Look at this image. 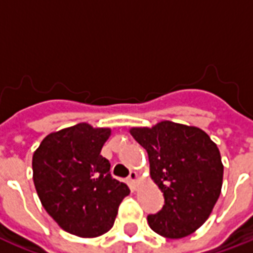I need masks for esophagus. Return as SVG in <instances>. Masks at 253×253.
Instances as JSON below:
<instances>
[{
    "instance_id": "esophagus-1",
    "label": "esophagus",
    "mask_w": 253,
    "mask_h": 253,
    "mask_svg": "<svg viewBox=\"0 0 253 253\" xmlns=\"http://www.w3.org/2000/svg\"><path fill=\"white\" fill-rule=\"evenodd\" d=\"M127 180H128V183L131 184L132 188L135 190V188H137L138 180H139V176H138V173L135 172V170H131V172H130V175H128V177H127Z\"/></svg>"
}]
</instances>
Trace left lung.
Wrapping results in <instances>:
<instances>
[{"instance_id": "left-lung-1", "label": "left lung", "mask_w": 253, "mask_h": 253, "mask_svg": "<svg viewBox=\"0 0 253 253\" xmlns=\"http://www.w3.org/2000/svg\"><path fill=\"white\" fill-rule=\"evenodd\" d=\"M134 139L146 149L150 176L165 205L148 215L149 226L167 239H181L206 222L222 188L223 165L217 145L194 126L163 121L132 127Z\"/></svg>"}]
</instances>
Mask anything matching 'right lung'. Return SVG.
Instances as JSON below:
<instances>
[{
  "instance_id": "obj_1",
  "label": "right lung",
  "mask_w": 253,
  "mask_h": 253,
  "mask_svg": "<svg viewBox=\"0 0 253 253\" xmlns=\"http://www.w3.org/2000/svg\"><path fill=\"white\" fill-rule=\"evenodd\" d=\"M111 128L78 123L48 134L32 157L34 183L42 205L67 233L97 237L115 222L127 184L111 176L100 152Z\"/></svg>"
}]
</instances>
